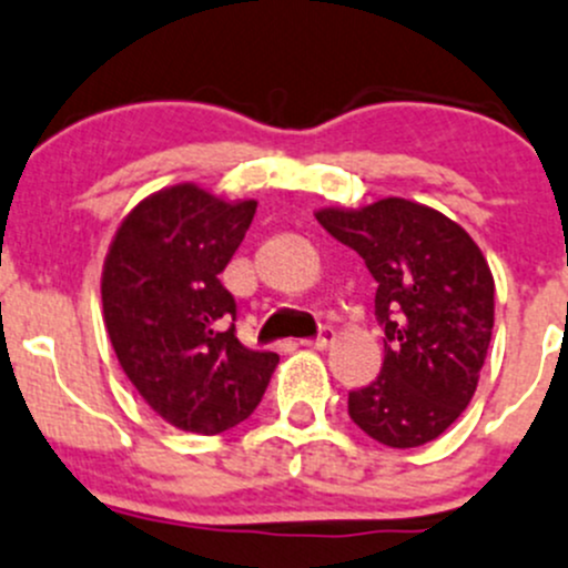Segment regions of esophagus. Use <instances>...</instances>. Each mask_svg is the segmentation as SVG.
<instances>
[{"mask_svg": "<svg viewBox=\"0 0 568 568\" xmlns=\"http://www.w3.org/2000/svg\"><path fill=\"white\" fill-rule=\"evenodd\" d=\"M334 339H337V334H334V329H324L315 339H304L302 345H307V348H315V351H324V348H329Z\"/></svg>", "mask_w": 568, "mask_h": 568, "instance_id": "1", "label": "esophagus"}]
</instances>
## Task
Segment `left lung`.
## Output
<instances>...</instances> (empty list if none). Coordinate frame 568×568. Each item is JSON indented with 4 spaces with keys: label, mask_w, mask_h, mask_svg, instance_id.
<instances>
[{
    "label": "left lung",
    "mask_w": 568,
    "mask_h": 568,
    "mask_svg": "<svg viewBox=\"0 0 568 568\" xmlns=\"http://www.w3.org/2000/svg\"><path fill=\"white\" fill-rule=\"evenodd\" d=\"M362 255L384 324L378 381L348 394L354 425L392 449L438 438L468 408L495 324V280L479 244L438 209L408 199L315 212Z\"/></svg>",
    "instance_id": "8db88e82"
}]
</instances>
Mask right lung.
<instances>
[{
	"instance_id": "obj_1",
	"label": "right lung",
	"mask_w": 568,
	"mask_h": 568,
	"mask_svg": "<svg viewBox=\"0 0 568 568\" xmlns=\"http://www.w3.org/2000/svg\"><path fill=\"white\" fill-rule=\"evenodd\" d=\"M258 201H225L193 182L128 212L100 277L113 354L149 408L184 433L247 419L280 356L239 343L236 302L220 283Z\"/></svg>"
}]
</instances>
